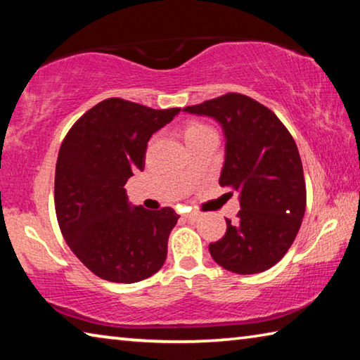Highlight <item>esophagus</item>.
Instances as JSON below:
<instances>
[{
    "mask_svg": "<svg viewBox=\"0 0 360 360\" xmlns=\"http://www.w3.org/2000/svg\"><path fill=\"white\" fill-rule=\"evenodd\" d=\"M184 219L188 222H197V221H200V219H202V214H198V212H188V214L184 216Z\"/></svg>",
    "mask_w": 360,
    "mask_h": 360,
    "instance_id": "esophagus-1",
    "label": "esophagus"
}]
</instances>
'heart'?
<instances>
[{"label":"heart","instance_id":"heart-1","mask_svg":"<svg viewBox=\"0 0 360 360\" xmlns=\"http://www.w3.org/2000/svg\"><path fill=\"white\" fill-rule=\"evenodd\" d=\"M208 130H212V129H210L208 125H203V124H191V125H187V129H186V131H184L186 141H188V139L195 138L197 135H202V133L208 131Z\"/></svg>","mask_w":360,"mask_h":360}]
</instances>
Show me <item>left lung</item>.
Listing matches in <instances>:
<instances>
[{"instance_id":"obj_1","label":"left lung","mask_w":360,"mask_h":360,"mask_svg":"<svg viewBox=\"0 0 360 360\" xmlns=\"http://www.w3.org/2000/svg\"><path fill=\"white\" fill-rule=\"evenodd\" d=\"M222 125L225 162L221 187L240 192L238 222L210 245L211 257L238 275L265 271L284 257L300 230L307 186L294 138L276 114L241 94L184 108Z\"/></svg>"}]
</instances>
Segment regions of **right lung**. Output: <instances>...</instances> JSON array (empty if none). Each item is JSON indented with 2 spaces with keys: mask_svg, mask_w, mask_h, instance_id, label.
<instances>
[{
  "mask_svg": "<svg viewBox=\"0 0 360 360\" xmlns=\"http://www.w3.org/2000/svg\"><path fill=\"white\" fill-rule=\"evenodd\" d=\"M181 108L152 109L108 98L79 117L60 146L56 212L65 241L94 275L143 281L165 264L173 208L131 206L124 188L144 168L148 141Z\"/></svg>",
  "mask_w": 360,
  "mask_h": 360,
  "instance_id": "right-lung-1",
  "label": "right lung"
}]
</instances>
